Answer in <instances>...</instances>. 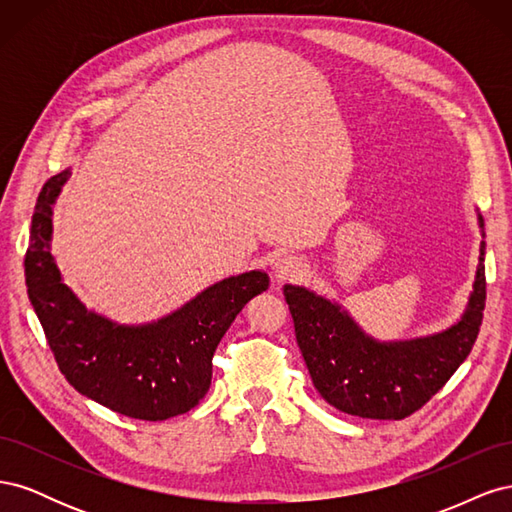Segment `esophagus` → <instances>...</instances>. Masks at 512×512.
<instances>
[{
  "label": "esophagus",
  "instance_id": "obj_1",
  "mask_svg": "<svg viewBox=\"0 0 512 512\" xmlns=\"http://www.w3.org/2000/svg\"><path fill=\"white\" fill-rule=\"evenodd\" d=\"M273 273L280 282H286V280H294V277H299L303 273V262L299 256H292V254H286L282 258H277L275 267H273Z\"/></svg>",
  "mask_w": 512,
  "mask_h": 512
}]
</instances>
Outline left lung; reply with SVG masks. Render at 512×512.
I'll return each mask as SVG.
<instances>
[{
  "instance_id": "1",
  "label": "left lung",
  "mask_w": 512,
  "mask_h": 512,
  "mask_svg": "<svg viewBox=\"0 0 512 512\" xmlns=\"http://www.w3.org/2000/svg\"><path fill=\"white\" fill-rule=\"evenodd\" d=\"M480 228H483V218ZM309 376L337 410L378 421H401L436 395L468 359L483 324L487 280L485 241L468 312L448 331L404 344H378L331 301L284 286Z\"/></svg>"
}]
</instances>
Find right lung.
Instances as JSON below:
<instances>
[{"instance_id": "right-lung-1", "label": "right lung", "mask_w": 512, "mask_h": 512, "mask_svg": "<svg viewBox=\"0 0 512 512\" xmlns=\"http://www.w3.org/2000/svg\"><path fill=\"white\" fill-rule=\"evenodd\" d=\"M68 177L64 170L42 185L25 252L27 294L59 371L81 395L138 421L190 412L209 391L220 339L245 303L269 288V275L228 277L147 327H119L87 312L49 252L51 205Z\"/></svg>"}]
</instances>
